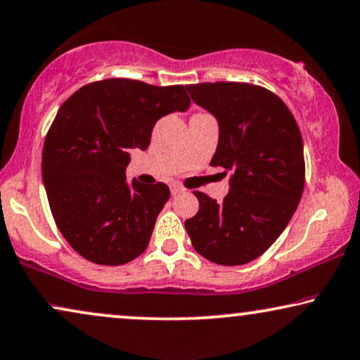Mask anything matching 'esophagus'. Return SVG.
Segmentation results:
<instances>
[{
    "instance_id": "1",
    "label": "esophagus",
    "mask_w": 360,
    "mask_h": 360,
    "mask_svg": "<svg viewBox=\"0 0 360 360\" xmlns=\"http://www.w3.org/2000/svg\"><path fill=\"white\" fill-rule=\"evenodd\" d=\"M170 191H172V195H176V193H181V191H184V188H181L179 184H172L170 185Z\"/></svg>"
}]
</instances>
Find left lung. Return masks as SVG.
I'll return each instance as SVG.
<instances>
[{
    "instance_id": "left-lung-1",
    "label": "left lung",
    "mask_w": 360,
    "mask_h": 360,
    "mask_svg": "<svg viewBox=\"0 0 360 360\" xmlns=\"http://www.w3.org/2000/svg\"><path fill=\"white\" fill-rule=\"evenodd\" d=\"M218 122L210 162L230 172L221 203L195 191L200 210L185 221L191 245L217 264H246L288 226L304 190V147L291 110L276 94L245 82L186 86Z\"/></svg>"
}]
</instances>
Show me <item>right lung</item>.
<instances>
[{
  "mask_svg": "<svg viewBox=\"0 0 360 360\" xmlns=\"http://www.w3.org/2000/svg\"><path fill=\"white\" fill-rule=\"evenodd\" d=\"M188 105L184 86L132 79L87 84L60 105L41 169L56 225L82 258L119 266L146 251L170 190L127 181L130 150H146L157 120Z\"/></svg>",
  "mask_w": 360,
  "mask_h": 360,
  "instance_id": "1",
  "label": "right lung"
}]
</instances>
